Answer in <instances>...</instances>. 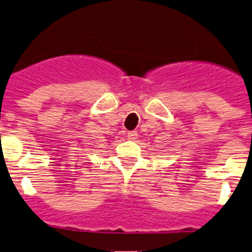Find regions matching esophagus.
<instances>
[{
    "mask_svg": "<svg viewBox=\"0 0 252 252\" xmlns=\"http://www.w3.org/2000/svg\"><path fill=\"white\" fill-rule=\"evenodd\" d=\"M137 136H138V133H137L136 131H129L128 133H127V138L131 139V141H133V139H136Z\"/></svg>",
    "mask_w": 252,
    "mask_h": 252,
    "instance_id": "34e87169",
    "label": "esophagus"
}]
</instances>
